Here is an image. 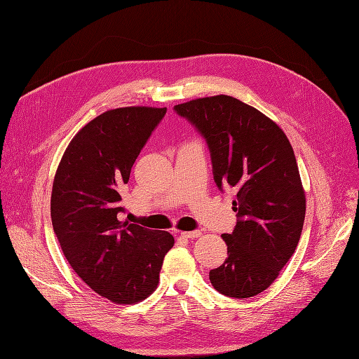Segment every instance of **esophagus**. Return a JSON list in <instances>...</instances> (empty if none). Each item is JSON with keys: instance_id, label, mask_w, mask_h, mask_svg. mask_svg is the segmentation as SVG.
Segmentation results:
<instances>
[{"instance_id": "1", "label": "esophagus", "mask_w": 359, "mask_h": 359, "mask_svg": "<svg viewBox=\"0 0 359 359\" xmlns=\"http://www.w3.org/2000/svg\"><path fill=\"white\" fill-rule=\"evenodd\" d=\"M181 236L182 238H187V239H193V238H201L202 233L199 230H193V231H181Z\"/></svg>"}]
</instances>
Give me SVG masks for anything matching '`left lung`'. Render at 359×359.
Wrapping results in <instances>:
<instances>
[{"instance_id": "8db88e82", "label": "left lung", "mask_w": 359, "mask_h": 359, "mask_svg": "<svg viewBox=\"0 0 359 359\" xmlns=\"http://www.w3.org/2000/svg\"><path fill=\"white\" fill-rule=\"evenodd\" d=\"M175 111L205 137L218 187L236 191V227L221 236L229 257L209 279L229 297H254L275 282L302 236L306 194L292 147L273 120L233 96L197 97Z\"/></svg>"}]
</instances>
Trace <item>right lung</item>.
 Segmentation results:
<instances>
[{"label":"right lung","instance_id":"1","mask_svg":"<svg viewBox=\"0 0 359 359\" xmlns=\"http://www.w3.org/2000/svg\"><path fill=\"white\" fill-rule=\"evenodd\" d=\"M166 108L108 109L83 126L62 156L50 214L62 252L74 271L117 304L145 300L158 283L169 231L118 219L121 190Z\"/></svg>","mask_w":359,"mask_h":359}]
</instances>
